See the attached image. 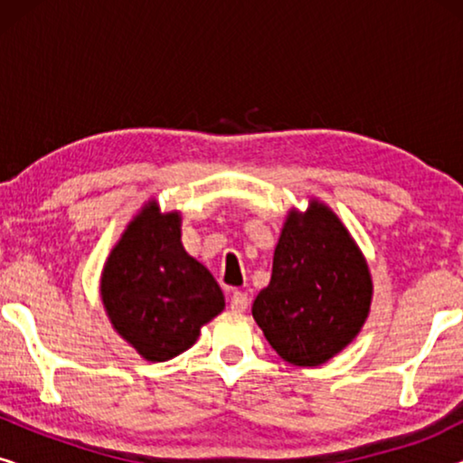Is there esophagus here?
<instances>
[{"mask_svg":"<svg viewBox=\"0 0 463 463\" xmlns=\"http://www.w3.org/2000/svg\"><path fill=\"white\" fill-rule=\"evenodd\" d=\"M249 303H250L249 295L242 293V290H233L232 301H230V307L233 309V312H238V314L246 312V309H249Z\"/></svg>","mask_w":463,"mask_h":463,"instance_id":"esophagus-1","label":"esophagus"}]
</instances>
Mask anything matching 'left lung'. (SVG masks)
Masks as SVG:
<instances>
[{"label": "left lung", "instance_id": "obj_1", "mask_svg": "<svg viewBox=\"0 0 463 463\" xmlns=\"http://www.w3.org/2000/svg\"><path fill=\"white\" fill-rule=\"evenodd\" d=\"M373 278L356 240L331 206L309 198L290 208L274 250L271 280L252 318L278 356L320 366L356 339L371 312Z\"/></svg>", "mask_w": 463, "mask_h": 463}]
</instances>
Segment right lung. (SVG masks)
<instances>
[{
  "label": "right lung",
  "mask_w": 463,
  "mask_h": 463,
  "mask_svg": "<svg viewBox=\"0 0 463 463\" xmlns=\"http://www.w3.org/2000/svg\"><path fill=\"white\" fill-rule=\"evenodd\" d=\"M99 293L113 331L149 363L189 350L225 307L217 280L181 242V213H162L154 198L111 249Z\"/></svg>",
  "instance_id": "right-lung-1"
}]
</instances>
